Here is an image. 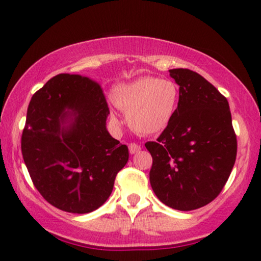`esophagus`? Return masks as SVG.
Listing matches in <instances>:
<instances>
[{
	"label": "esophagus",
	"instance_id": "1",
	"mask_svg": "<svg viewBox=\"0 0 261 261\" xmlns=\"http://www.w3.org/2000/svg\"><path fill=\"white\" fill-rule=\"evenodd\" d=\"M128 151H130V153H137V152L141 151V146L137 145V143L135 142H131L130 145H128Z\"/></svg>",
	"mask_w": 261,
	"mask_h": 261
}]
</instances>
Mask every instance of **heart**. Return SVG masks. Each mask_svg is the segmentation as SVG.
Returning <instances> with one entry per match:
<instances>
[{
	"label": "heart",
	"mask_w": 261,
	"mask_h": 261,
	"mask_svg": "<svg viewBox=\"0 0 261 261\" xmlns=\"http://www.w3.org/2000/svg\"><path fill=\"white\" fill-rule=\"evenodd\" d=\"M110 97L126 113L131 128L142 135H153L172 121L178 107L179 87L172 80L146 76L114 87ZM110 120L118 124L115 114H110Z\"/></svg>",
	"instance_id": "1"
}]
</instances>
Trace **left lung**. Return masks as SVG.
Here are the masks:
<instances>
[{
	"label": "left lung",
	"instance_id": "1",
	"mask_svg": "<svg viewBox=\"0 0 261 261\" xmlns=\"http://www.w3.org/2000/svg\"><path fill=\"white\" fill-rule=\"evenodd\" d=\"M179 85L174 116L157 141L145 146L152 155L149 181L169 207L190 211L220 195L237 157V135L228 100L215 86L188 68L170 70Z\"/></svg>",
	"mask_w": 261,
	"mask_h": 261
}]
</instances>
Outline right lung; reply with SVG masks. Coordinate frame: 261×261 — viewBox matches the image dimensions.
I'll return each mask as SVG.
<instances>
[{"mask_svg":"<svg viewBox=\"0 0 261 261\" xmlns=\"http://www.w3.org/2000/svg\"><path fill=\"white\" fill-rule=\"evenodd\" d=\"M108 114L99 83L81 74L60 73L32 97L20 147L33 184L50 205L88 214L110 196L128 149L107 131Z\"/></svg>","mask_w":261,"mask_h":261,"instance_id":"right-lung-1","label":"right lung"}]
</instances>
